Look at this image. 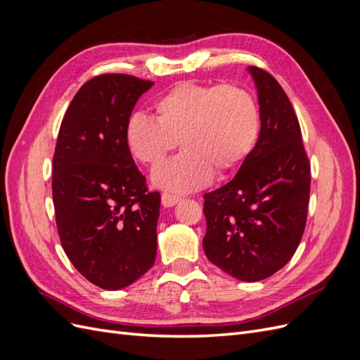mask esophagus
<instances>
[{"mask_svg": "<svg viewBox=\"0 0 360 360\" xmlns=\"http://www.w3.org/2000/svg\"><path fill=\"white\" fill-rule=\"evenodd\" d=\"M180 201V197L177 195H171V193H162V205L163 207H172L176 205Z\"/></svg>", "mask_w": 360, "mask_h": 360, "instance_id": "1", "label": "esophagus"}]
</instances>
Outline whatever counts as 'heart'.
Masks as SVG:
<instances>
[{
  "instance_id": "b5f03b06",
  "label": "heart",
  "mask_w": 360,
  "mask_h": 360,
  "mask_svg": "<svg viewBox=\"0 0 360 360\" xmlns=\"http://www.w3.org/2000/svg\"><path fill=\"white\" fill-rule=\"evenodd\" d=\"M156 120L135 114L124 129L132 156L156 167L177 148L184 153L153 171V184L174 193L207 186L217 171L234 172L257 147L261 115L252 94L231 85L179 82L153 103Z\"/></svg>"
}]
</instances>
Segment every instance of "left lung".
Segmentation results:
<instances>
[{"label":"left lung","instance_id":"8db88e82","mask_svg":"<svg viewBox=\"0 0 360 360\" xmlns=\"http://www.w3.org/2000/svg\"><path fill=\"white\" fill-rule=\"evenodd\" d=\"M261 130L234 179L204 195V252L236 279L257 282L284 267L307 225L311 168L299 120L279 82L249 66Z\"/></svg>","mask_w":360,"mask_h":360}]
</instances>
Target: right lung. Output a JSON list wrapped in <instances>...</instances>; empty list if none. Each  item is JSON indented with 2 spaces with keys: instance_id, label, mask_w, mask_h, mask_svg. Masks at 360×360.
Segmentation results:
<instances>
[{
  "instance_id": "1",
  "label": "right lung",
  "mask_w": 360,
  "mask_h": 360,
  "mask_svg": "<svg viewBox=\"0 0 360 360\" xmlns=\"http://www.w3.org/2000/svg\"><path fill=\"white\" fill-rule=\"evenodd\" d=\"M153 82L101 75L85 82L64 115L52 160V198L64 252L82 276L122 290L151 269L159 192H148L124 129Z\"/></svg>"
}]
</instances>
